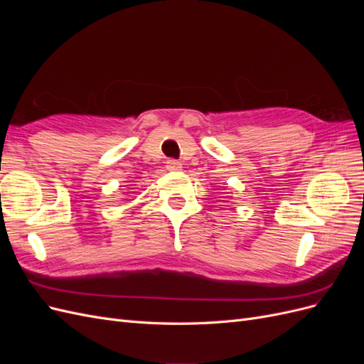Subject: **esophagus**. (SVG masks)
Instances as JSON below:
<instances>
[{"instance_id": "obj_1", "label": "esophagus", "mask_w": 364, "mask_h": 364, "mask_svg": "<svg viewBox=\"0 0 364 364\" xmlns=\"http://www.w3.org/2000/svg\"><path fill=\"white\" fill-rule=\"evenodd\" d=\"M167 168L171 171H178L182 168V164L178 159H168L167 161Z\"/></svg>"}]
</instances>
